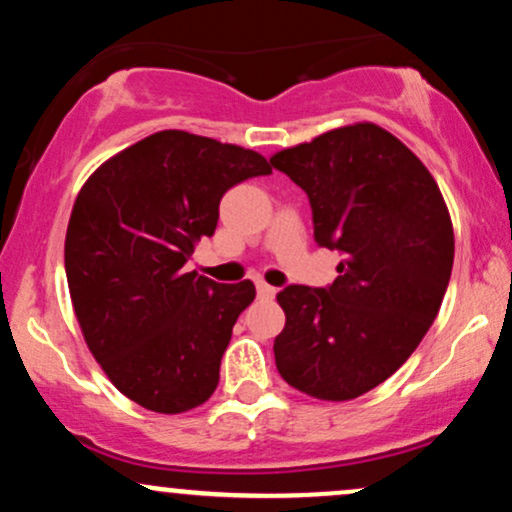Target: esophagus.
I'll use <instances>...</instances> for the list:
<instances>
[{"mask_svg": "<svg viewBox=\"0 0 512 512\" xmlns=\"http://www.w3.org/2000/svg\"><path fill=\"white\" fill-rule=\"evenodd\" d=\"M257 296H260V298H274L276 289H274V286L264 284V281H257Z\"/></svg>", "mask_w": 512, "mask_h": 512, "instance_id": "obj_1", "label": "esophagus"}]
</instances>
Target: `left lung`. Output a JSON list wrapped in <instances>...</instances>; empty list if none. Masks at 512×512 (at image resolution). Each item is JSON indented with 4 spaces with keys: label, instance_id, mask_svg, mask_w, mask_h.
I'll list each match as a JSON object with an SVG mask.
<instances>
[{
    "label": "left lung",
    "instance_id": "obj_1",
    "mask_svg": "<svg viewBox=\"0 0 512 512\" xmlns=\"http://www.w3.org/2000/svg\"><path fill=\"white\" fill-rule=\"evenodd\" d=\"M269 163L308 195L317 243L344 255L327 289L276 293L286 313L276 368L315 399H356L436 320L455 257L450 211L424 163L373 122L330 129Z\"/></svg>",
    "mask_w": 512,
    "mask_h": 512
}]
</instances>
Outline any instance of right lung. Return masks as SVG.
<instances>
[{"label":"right lung","instance_id":"1","mask_svg":"<svg viewBox=\"0 0 512 512\" xmlns=\"http://www.w3.org/2000/svg\"><path fill=\"white\" fill-rule=\"evenodd\" d=\"M267 158L236 144L163 129L103 163L76 195L64 238L74 315L122 395L158 414L204 404L255 284L187 272L214 236L221 197L269 175Z\"/></svg>","mask_w":512,"mask_h":512}]
</instances>
